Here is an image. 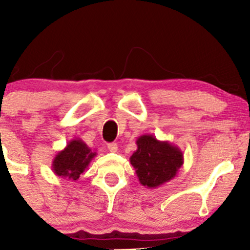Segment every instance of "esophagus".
<instances>
[{
  "label": "esophagus",
  "mask_w": 250,
  "mask_h": 250,
  "mask_svg": "<svg viewBox=\"0 0 250 250\" xmlns=\"http://www.w3.org/2000/svg\"><path fill=\"white\" fill-rule=\"evenodd\" d=\"M108 149L109 151H111V153H116L117 150H119V147H117L116 143H108Z\"/></svg>",
  "instance_id": "34e87169"
}]
</instances>
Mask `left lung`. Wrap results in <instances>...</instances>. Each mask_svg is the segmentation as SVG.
I'll return each mask as SVG.
<instances>
[{
    "mask_svg": "<svg viewBox=\"0 0 250 250\" xmlns=\"http://www.w3.org/2000/svg\"><path fill=\"white\" fill-rule=\"evenodd\" d=\"M137 149L130 156L140 183L157 188L173 180L183 165V153L177 146L159 141L153 135H142L136 140Z\"/></svg>",
    "mask_w": 250,
    "mask_h": 250,
    "instance_id": "obj_1",
    "label": "left lung"
}]
</instances>
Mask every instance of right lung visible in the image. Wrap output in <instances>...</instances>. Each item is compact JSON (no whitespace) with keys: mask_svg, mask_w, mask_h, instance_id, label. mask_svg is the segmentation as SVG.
<instances>
[{"mask_svg":"<svg viewBox=\"0 0 250 250\" xmlns=\"http://www.w3.org/2000/svg\"><path fill=\"white\" fill-rule=\"evenodd\" d=\"M96 155V151L91 150L81 139H74L55 155L51 168L57 176L75 181L88 168Z\"/></svg>","mask_w":250,"mask_h":250,"instance_id":"add662e5","label":"right lung"}]
</instances>
